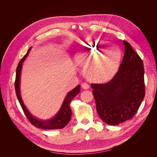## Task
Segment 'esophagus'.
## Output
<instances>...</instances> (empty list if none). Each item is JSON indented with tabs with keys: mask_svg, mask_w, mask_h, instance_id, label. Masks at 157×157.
Here are the masks:
<instances>
[{
	"mask_svg": "<svg viewBox=\"0 0 157 157\" xmlns=\"http://www.w3.org/2000/svg\"><path fill=\"white\" fill-rule=\"evenodd\" d=\"M81 86H82V88H83V89H86H86H88L89 88V85L85 82V83L81 84Z\"/></svg>",
	"mask_w": 157,
	"mask_h": 157,
	"instance_id": "34e87169",
	"label": "esophagus"
}]
</instances>
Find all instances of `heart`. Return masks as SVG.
<instances>
[{
	"label": "heart",
	"mask_w": 157,
	"mask_h": 157,
	"mask_svg": "<svg viewBox=\"0 0 157 157\" xmlns=\"http://www.w3.org/2000/svg\"><path fill=\"white\" fill-rule=\"evenodd\" d=\"M110 45L108 41L95 39L85 43L76 54V59L85 69V76L88 79L103 82L117 73L122 53L118 46Z\"/></svg>",
	"instance_id": "b5f03b06"
}]
</instances>
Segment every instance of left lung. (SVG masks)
<instances>
[{"instance_id": "8db88e82", "label": "left lung", "mask_w": 157, "mask_h": 157, "mask_svg": "<svg viewBox=\"0 0 157 157\" xmlns=\"http://www.w3.org/2000/svg\"><path fill=\"white\" fill-rule=\"evenodd\" d=\"M123 43L125 54L113 79L105 83L91 84L97 112L110 125L132 118L145 95L143 60L128 42Z\"/></svg>"}]
</instances>
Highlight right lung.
<instances>
[{
    "instance_id": "right-lung-1",
    "label": "right lung",
    "mask_w": 157,
    "mask_h": 157,
    "mask_svg": "<svg viewBox=\"0 0 157 157\" xmlns=\"http://www.w3.org/2000/svg\"><path fill=\"white\" fill-rule=\"evenodd\" d=\"M30 49L31 48H29L26 55H25L21 59V60L19 62L18 65L17 66V68H16V79L14 82V87H15L16 96H17V98L25 114V116L27 117V119L29 120V121L30 122L32 125L35 126L37 128L48 129V130L63 128V127H65L66 125H67V123L71 120L72 112L70 108L69 104L71 101L72 100V98L80 92V86L78 85L75 88H74L70 92L68 93V94L67 95V96H66L65 98L60 110L53 118L49 120H39L34 118V117H32L30 114V113L28 111L27 108H25V106L21 100L20 93V79L21 65L23 61L25 60L27 56H28L29 52L30 51Z\"/></svg>"
}]
</instances>
